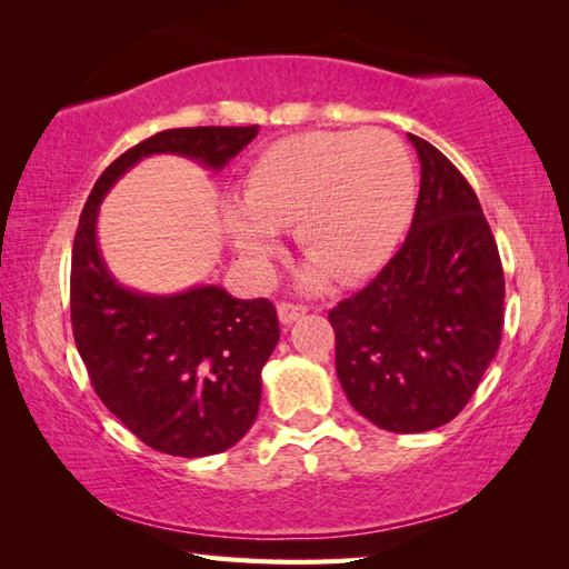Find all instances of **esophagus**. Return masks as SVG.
I'll return each instance as SVG.
<instances>
[{
    "instance_id": "esophagus-1",
    "label": "esophagus",
    "mask_w": 569,
    "mask_h": 569,
    "mask_svg": "<svg viewBox=\"0 0 569 569\" xmlns=\"http://www.w3.org/2000/svg\"><path fill=\"white\" fill-rule=\"evenodd\" d=\"M308 311L306 306L301 303H291V301H283L278 303V319H281V323H293L296 319H301V316Z\"/></svg>"
}]
</instances>
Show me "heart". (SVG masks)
I'll return each instance as SVG.
<instances>
[{
    "mask_svg": "<svg viewBox=\"0 0 569 569\" xmlns=\"http://www.w3.org/2000/svg\"><path fill=\"white\" fill-rule=\"evenodd\" d=\"M417 172L389 130H313L268 146L246 168L240 200L223 206L236 253L266 273L278 230L296 228L298 248L339 281L369 276L391 258L411 223Z\"/></svg>",
    "mask_w": 569,
    "mask_h": 569,
    "instance_id": "heart-1",
    "label": "heart"
}]
</instances>
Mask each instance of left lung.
I'll return each instance as SVG.
<instances>
[{"mask_svg":"<svg viewBox=\"0 0 569 569\" xmlns=\"http://www.w3.org/2000/svg\"><path fill=\"white\" fill-rule=\"evenodd\" d=\"M409 140L421 162L409 236L329 311L346 397L397 435L431 431L467 407L505 323V271L477 192L431 142Z\"/></svg>","mask_w":569,"mask_h":569,"instance_id":"left-lung-1","label":"left lung"}]
</instances>
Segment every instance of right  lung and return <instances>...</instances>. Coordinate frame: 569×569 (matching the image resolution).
Here are the masks:
<instances>
[{"label": "right lung", "mask_w": 569, "mask_h": 569, "mask_svg": "<svg viewBox=\"0 0 569 569\" xmlns=\"http://www.w3.org/2000/svg\"><path fill=\"white\" fill-rule=\"evenodd\" d=\"M258 134L250 128H176L110 162L82 208L72 246L70 308L77 351L104 407L148 447L172 457L220 455L246 437L261 407V369L278 336L268 298L240 301L220 286L146 296L104 266L94 226L118 178L158 152L220 170Z\"/></svg>", "instance_id": "obj_1"}]
</instances>
